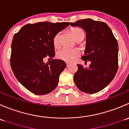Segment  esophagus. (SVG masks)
<instances>
[{
	"mask_svg": "<svg viewBox=\"0 0 129 129\" xmlns=\"http://www.w3.org/2000/svg\"><path fill=\"white\" fill-rule=\"evenodd\" d=\"M66 65H67V67H69V66H70V63H69V62H66Z\"/></svg>",
	"mask_w": 129,
	"mask_h": 129,
	"instance_id": "1",
	"label": "esophagus"
}]
</instances>
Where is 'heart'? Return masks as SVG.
Here are the masks:
<instances>
[{"mask_svg": "<svg viewBox=\"0 0 129 129\" xmlns=\"http://www.w3.org/2000/svg\"><path fill=\"white\" fill-rule=\"evenodd\" d=\"M72 33L73 37L76 40L79 39L82 35H84V32L83 30L79 27H75L72 29ZM60 34L57 33L53 38V45L55 47H58L59 46V40ZM79 52L76 49H68L63 48L57 52V56L58 58L64 60L67 62H71L74 60L79 56Z\"/></svg>", "mask_w": 129, "mask_h": 129, "instance_id": "b5f03b06", "label": "heart"}]
</instances>
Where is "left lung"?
<instances>
[{"label":"left lung","instance_id":"obj_1","mask_svg":"<svg viewBox=\"0 0 129 129\" xmlns=\"http://www.w3.org/2000/svg\"><path fill=\"white\" fill-rule=\"evenodd\" d=\"M70 24L82 27L86 33V45L82 59L90 61L88 68L77 64L74 81L77 88L86 93L102 91L114 78L118 70V43L105 22L91 19L78 20Z\"/></svg>","mask_w":129,"mask_h":129}]
</instances>
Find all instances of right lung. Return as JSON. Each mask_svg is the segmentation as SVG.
Wrapping results in <instances>:
<instances>
[{
  "label": "right lung",
  "mask_w": 129,
  "mask_h": 129,
  "mask_svg": "<svg viewBox=\"0 0 129 129\" xmlns=\"http://www.w3.org/2000/svg\"><path fill=\"white\" fill-rule=\"evenodd\" d=\"M69 23L40 22L27 24L14 35L11 44V66L19 82L31 92L43 95L52 92L66 67L62 60L44 63L55 56L53 38Z\"/></svg>",
  "instance_id": "obj_1"
}]
</instances>
